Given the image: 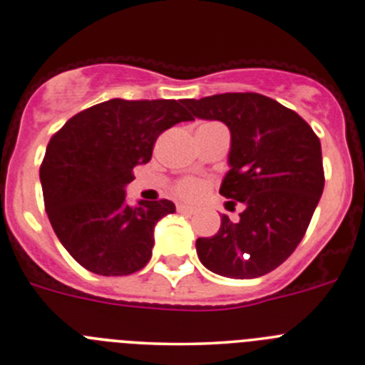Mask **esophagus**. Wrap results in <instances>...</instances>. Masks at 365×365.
I'll return each instance as SVG.
<instances>
[{"label":"esophagus","instance_id":"esophagus-1","mask_svg":"<svg viewBox=\"0 0 365 365\" xmlns=\"http://www.w3.org/2000/svg\"><path fill=\"white\" fill-rule=\"evenodd\" d=\"M178 212H181V214H187V215H193L196 212L195 207H190V205H178Z\"/></svg>","mask_w":365,"mask_h":365}]
</instances>
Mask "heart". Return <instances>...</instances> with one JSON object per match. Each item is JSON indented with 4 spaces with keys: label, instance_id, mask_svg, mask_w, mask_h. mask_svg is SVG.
Instances as JSON below:
<instances>
[{
    "label": "heart",
    "instance_id": "obj_1",
    "mask_svg": "<svg viewBox=\"0 0 365 365\" xmlns=\"http://www.w3.org/2000/svg\"><path fill=\"white\" fill-rule=\"evenodd\" d=\"M175 195L181 196L184 200H196L203 195L205 184L200 179L195 178H184L181 181L175 182L174 186Z\"/></svg>",
    "mask_w": 365,
    "mask_h": 365
}]
</instances>
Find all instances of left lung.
<instances>
[{"label": "left lung", "instance_id": "1", "mask_svg": "<svg viewBox=\"0 0 365 365\" xmlns=\"http://www.w3.org/2000/svg\"><path fill=\"white\" fill-rule=\"evenodd\" d=\"M184 105L231 130V170L220 195L245 207L237 222L222 215L215 236L196 240L200 262L231 279L274 271L300 245L324 190L317 134L292 108L259 93L214 94Z\"/></svg>", "mask_w": 365, "mask_h": 365}]
</instances>
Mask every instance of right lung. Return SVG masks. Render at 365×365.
Here are the masks:
<instances>
[{
	"mask_svg": "<svg viewBox=\"0 0 365 365\" xmlns=\"http://www.w3.org/2000/svg\"><path fill=\"white\" fill-rule=\"evenodd\" d=\"M193 120L175 100L103 101L65 122L41 163L44 208L60 243L100 276H129L151 259L153 227L174 214L170 200L125 203L138 163H148L157 138Z\"/></svg>",
	"mask_w": 365,
	"mask_h": 365,
	"instance_id": "1",
	"label": "right lung"
}]
</instances>
